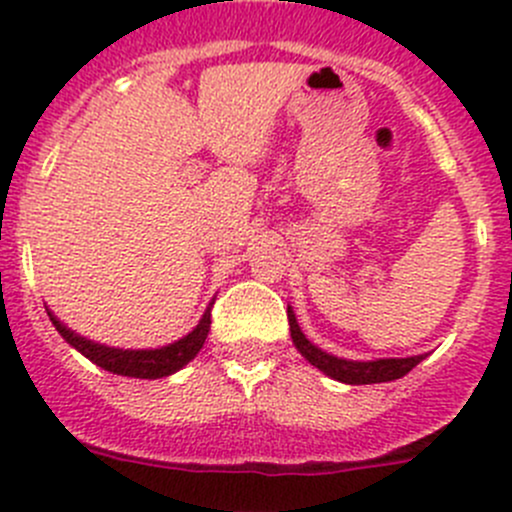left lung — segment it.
<instances>
[{"label": "left lung", "instance_id": "left-lung-1", "mask_svg": "<svg viewBox=\"0 0 512 512\" xmlns=\"http://www.w3.org/2000/svg\"><path fill=\"white\" fill-rule=\"evenodd\" d=\"M288 326H291V338L301 356L306 358L311 366L323 371L326 376L336 378L341 383H351V386H366V383H386L403 378L408 371L418 366L426 356H411V358H378V361H346V358H336L331 353L321 351L313 346L303 331L298 328L296 313L288 306Z\"/></svg>", "mask_w": 512, "mask_h": 512}]
</instances>
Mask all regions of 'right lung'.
Instances as JSON below:
<instances>
[{
	"label": "right lung",
	"mask_w": 512,
	"mask_h": 512,
	"mask_svg": "<svg viewBox=\"0 0 512 512\" xmlns=\"http://www.w3.org/2000/svg\"><path fill=\"white\" fill-rule=\"evenodd\" d=\"M211 306H214V303H211ZM211 306L206 308L204 318H201L199 326H196L189 336L179 338V341L169 343V346L164 348H149V351H124V348H109L101 346V343L86 341L79 333L69 331L52 311L47 313L49 318H52L54 328L62 333L64 341H67L69 346L77 348V351L89 358L91 363L104 368V371L129 378H164L176 373L179 368H184L186 363L204 348V341L206 336H209L211 328Z\"/></svg>",
	"instance_id": "1"
}]
</instances>
